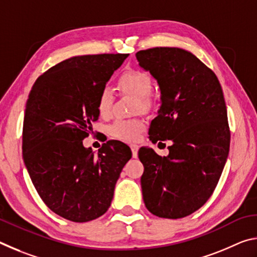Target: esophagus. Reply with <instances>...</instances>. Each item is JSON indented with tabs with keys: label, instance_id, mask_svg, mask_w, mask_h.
Here are the masks:
<instances>
[{
	"label": "esophagus",
	"instance_id": "34e87169",
	"mask_svg": "<svg viewBox=\"0 0 257 257\" xmlns=\"http://www.w3.org/2000/svg\"><path fill=\"white\" fill-rule=\"evenodd\" d=\"M130 147H132L133 156H134V158H137V155H138V150H139L138 145H136V144H132V145H130Z\"/></svg>",
	"mask_w": 257,
	"mask_h": 257
}]
</instances>
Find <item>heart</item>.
I'll return each instance as SVG.
<instances>
[{"label": "heart", "mask_w": 257, "mask_h": 257, "mask_svg": "<svg viewBox=\"0 0 257 257\" xmlns=\"http://www.w3.org/2000/svg\"><path fill=\"white\" fill-rule=\"evenodd\" d=\"M118 84L121 89L130 93L138 97V105L142 108H147L151 105L150 95L153 90V82L151 77L142 70L132 69L123 72L120 76ZM113 105V93L110 87L104 86L97 95L96 107L101 116H108ZM145 128V122L141 119L129 120H116L114 123L110 125V135L112 137L121 139V141L133 142L136 141L139 134Z\"/></svg>", "instance_id": "heart-1"}]
</instances>
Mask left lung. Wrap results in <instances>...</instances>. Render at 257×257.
Segmentation results:
<instances>
[{
    "instance_id": "obj_1",
    "label": "left lung",
    "mask_w": 257,
    "mask_h": 257,
    "mask_svg": "<svg viewBox=\"0 0 257 257\" xmlns=\"http://www.w3.org/2000/svg\"><path fill=\"white\" fill-rule=\"evenodd\" d=\"M161 89L159 115L150 141H171L169 155L142 147L141 185L152 214L180 219L201 208L214 191L230 147L222 87L210 68L178 47H154L136 53Z\"/></svg>"
}]
</instances>
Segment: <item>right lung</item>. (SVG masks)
Segmentation results:
<instances>
[{
	"mask_svg": "<svg viewBox=\"0 0 257 257\" xmlns=\"http://www.w3.org/2000/svg\"><path fill=\"white\" fill-rule=\"evenodd\" d=\"M128 54L73 56L37 78L26 103L23 158L45 205L73 222L107 211L129 146L108 141L97 155L85 149L97 121V95Z\"/></svg>",
	"mask_w": 257,
	"mask_h": 257,
	"instance_id": "1",
	"label": "right lung"
}]
</instances>
